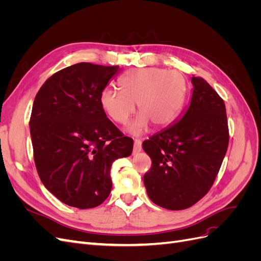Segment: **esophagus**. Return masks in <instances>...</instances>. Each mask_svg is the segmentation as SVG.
<instances>
[{"label":"esophagus","instance_id":"34e87169","mask_svg":"<svg viewBox=\"0 0 261 261\" xmlns=\"http://www.w3.org/2000/svg\"><path fill=\"white\" fill-rule=\"evenodd\" d=\"M141 148H143V147H141V141L140 140L136 139L135 141H134V152H135V153L140 152Z\"/></svg>","mask_w":261,"mask_h":261}]
</instances>
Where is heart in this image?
<instances>
[{
  "label": "heart",
  "mask_w": 261,
  "mask_h": 261,
  "mask_svg": "<svg viewBox=\"0 0 261 261\" xmlns=\"http://www.w3.org/2000/svg\"><path fill=\"white\" fill-rule=\"evenodd\" d=\"M121 90L107 88L100 94L103 112L117 124H126L135 112H140L129 125L134 136L144 134L150 123L165 127L176 120L184 107L187 83L177 70L156 67L133 69L120 80Z\"/></svg>",
  "instance_id": "1"
}]
</instances>
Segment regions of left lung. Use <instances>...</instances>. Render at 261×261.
I'll return each mask as SVG.
<instances>
[{"mask_svg": "<svg viewBox=\"0 0 261 261\" xmlns=\"http://www.w3.org/2000/svg\"><path fill=\"white\" fill-rule=\"evenodd\" d=\"M191 103L176 121L143 143L152 167L148 197L169 210L192 207L208 193L228 145L224 101L201 77H192Z\"/></svg>", "mask_w": 261, "mask_h": 261, "instance_id": "obj_1", "label": "left lung"}]
</instances>
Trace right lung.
<instances>
[{
    "label": "right lung",
    "mask_w": 261,
    "mask_h": 261,
    "mask_svg": "<svg viewBox=\"0 0 261 261\" xmlns=\"http://www.w3.org/2000/svg\"><path fill=\"white\" fill-rule=\"evenodd\" d=\"M120 70L77 63L52 75L35 98L29 126L36 168L44 187L67 206L103 202L112 163L132 154L133 139L100 106L101 92Z\"/></svg>",
    "instance_id": "1"
}]
</instances>
